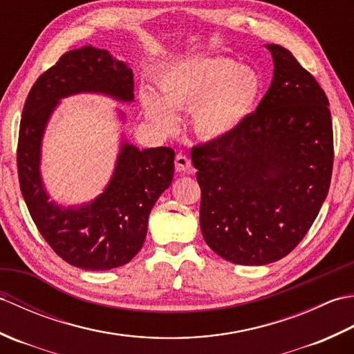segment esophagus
Segmentation results:
<instances>
[{
	"label": "esophagus",
	"mask_w": 354,
	"mask_h": 354,
	"mask_svg": "<svg viewBox=\"0 0 354 354\" xmlns=\"http://www.w3.org/2000/svg\"><path fill=\"white\" fill-rule=\"evenodd\" d=\"M190 167H192V162L189 160V156L184 155V153H178L175 156V169H176V171L190 170Z\"/></svg>",
	"instance_id": "esophagus-1"
}]
</instances>
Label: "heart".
I'll list each match as a JSON object with an SVG mask.
<instances>
[{"mask_svg":"<svg viewBox=\"0 0 354 354\" xmlns=\"http://www.w3.org/2000/svg\"><path fill=\"white\" fill-rule=\"evenodd\" d=\"M161 97L140 91L145 115L164 132L178 126L175 111L192 109L193 129L205 140L237 131L259 100L261 82L250 66L227 59H194L173 66L158 82Z\"/></svg>","mask_w":354,"mask_h":354,"instance_id":"b5f03b06","label":"heart"}]
</instances>
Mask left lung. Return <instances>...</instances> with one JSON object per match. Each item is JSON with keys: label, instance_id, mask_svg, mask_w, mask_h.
I'll return each instance as SVG.
<instances>
[{"label": "left lung", "instance_id": "left-lung-1", "mask_svg": "<svg viewBox=\"0 0 354 354\" xmlns=\"http://www.w3.org/2000/svg\"><path fill=\"white\" fill-rule=\"evenodd\" d=\"M274 79L228 137L192 149L207 245L236 265L286 257L328 193L333 127L326 93L289 50L268 44Z\"/></svg>", "mask_w": 354, "mask_h": 354}]
</instances>
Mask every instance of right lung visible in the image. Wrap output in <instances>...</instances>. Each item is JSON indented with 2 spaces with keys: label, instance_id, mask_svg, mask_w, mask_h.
Listing matches in <instances>:
<instances>
[{
  "label": "right lung",
  "instance_id": "obj_1",
  "mask_svg": "<svg viewBox=\"0 0 354 354\" xmlns=\"http://www.w3.org/2000/svg\"><path fill=\"white\" fill-rule=\"evenodd\" d=\"M79 93L132 102V70L106 50L88 45L65 53L37 77L19 124V187L36 228L59 257L85 270H108L129 263L141 250L150 209L171 184L175 150H140L123 141L114 175L99 198L73 208L50 202L39 171L41 141L59 100Z\"/></svg>",
  "mask_w": 354,
  "mask_h": 354
}]
</instances>
